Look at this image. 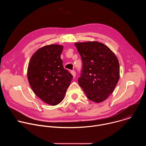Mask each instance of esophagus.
I'll return each mask as SVG.
<instances>
[{"mask_svg":"<svg viewBox=\"0 0 146 146\" xmlns=\"http://www.w3.org/2000/svg\"><path fill=\"white\" fill-rule=\"evenodd\" d=\"M71 74H72V76H73L74 78L76 77V72H75V71H74V70L71 71Z\"/></svg>","mask_w":146,"mask_h":146,"instance_id":"esophagus-1","label":"esophagus"}]
</instances>
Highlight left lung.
Wrapping results in <instances>:
<instances>
[{
  "label": "left lung",
  "instance_id": "left-lung-1",
  "mask_svg": "<svg viewBox=\"0 0 146 146\" xmlns=\"http://www.w3.org/2000/svg\"><path fill=\"white\" fill-rule=\"evenodd\" d=\"M82 59V70L78 80L88 99L96 103L112 94L119 78V65L115 54L99 41L74 43Z\"/></svg>",
  "mask_w": 146,
  "mask_h": 146
}]
</instances>
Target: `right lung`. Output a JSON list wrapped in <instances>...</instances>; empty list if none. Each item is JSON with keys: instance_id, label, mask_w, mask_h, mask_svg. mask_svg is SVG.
Masks as SVG:
<instances>
[{"instance_id": "add662e5", "label": "right lung", "mask_w": 146, "mask_h": 146, "mask_svg": "<svg viewBox=\"0 0 146 146\" xmlns=\"http://www.w3.org/2000/svg\"><path fill=\"white\" fill-rule=\"evenodd\" d=\"M63 48L59 44L41 47L33 54L28 64L27 77L31 87L37 96L51 106L63 100L73 78L62 65Z\"/></svg>"}]
</instances>
